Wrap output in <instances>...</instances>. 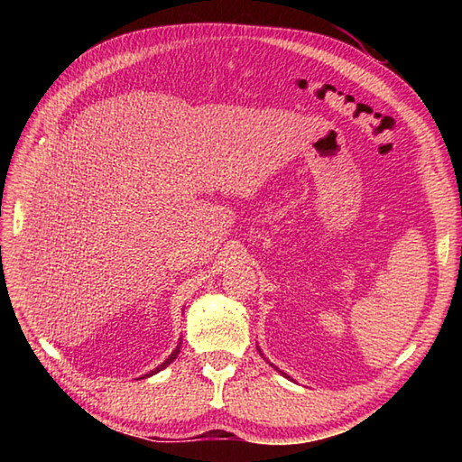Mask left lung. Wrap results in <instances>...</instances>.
Here are the masks:
<instances>
[{"label": "left lung", "instance_id": "left-lung-1", "mask_svg": "<svg viewBox=\"0 0 462 462\" xmlns=\"http://www.w3.org/2000/svg\"><path fill=\"white\" fill-rule=\"evenodd\" d=\"M258 351H260V349H258ZM260 353H262V351H260ZM276 371H280V369L276 367ZM280 373H282V371H280ZM282 375H286V373H282ZM286 377H288V375H286Z\"/></svg>", "mask_w": 462, "mask_h": 462}]
</instances>
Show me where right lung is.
<instances>
[{
  "label": "right lung",
  "mask_w": 462,
  "mask_h": 462,
  "mask_svg": "<svg viewBox=\"0 0 462 462\" xmlns=\"http://www.w3.org/2000/svg\"><path fill=\"white\" fill-rule=\"evenodd\" d=\"M179 353H180V343H179V346H176V349L171 353V356H169V359H166L164 363H161V365L159 367H156L154 371H151V373H146V375L144 377H151V375H154V373H159V371H162L164 367H169L171 365V363L176 359V356H179ZM143 379V377H141Z\"/></svg>",
  "instance_id": "right-lung-1"
}]
</instances>
